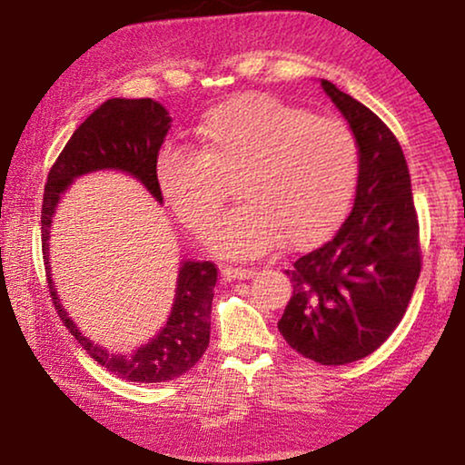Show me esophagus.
I'll list each match as a JSON object with an SVG mask.
<instances>
[{"label": "esophagus", "instance_id": "esophagus-1", "mask_svg": "<svg viewBox=\"0 0 465 465\" xmlns=\"http://www.w3.org/2000/svg\"><path fill=\"white\" fill-rule=\"evenodd\" d=\"M222 275L226 279H252L256 275L253 269H241V266H222Z\"/></svg>", "mask_w": 465, "mask_h": 465}]
</instances>
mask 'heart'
I'll use <instances>...</instances> for the list:
<instances>
[{
	"label": "heart",
	"mask_w": 465,
	"mask_h": 465,
	"mask_svg": "<svg viewBox=\"0 0 465 465\" xmlns=\"http://www.w3.org/2000/svg\"><path fill=\"white\" fill-rule=\"evenodd\" d=\"M201 150L167 145L156 161L163 194L183 224L205 237L228 182L245 203L213 228L228 258H256L283 239L302 245L328 232L349 209L360 175V143L339 118L247 93L203 116Z\"/></svg>",
	"instance_id": "heart-1"
}]
</instances>
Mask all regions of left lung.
Returning a JSON list of instances; mask_svg holds the SVG:
<instances>
[{
	"label": "left lung",
	"instance_id": "8db88e82",
	"mask_svg": "<svg viewBox=\"0 0 465 465\" xmlns=\"http://www.w3.org/2000/svg\"><path fill=\"white\" fill-rule=\"evenodd\" d=\"M322 88L358 137V188L334 237L285 271L294 292L277 328L304 358L341 366L377 351L402 322L421 272V245L396 135L332 82L322 80Z\"/></svg>",
	"mask_w": 465,
	"mask_h": 465
}]
</instances>
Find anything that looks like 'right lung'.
Here are the masks:
<instances>
[{
    "label": "right lung",
    "mask_w": 465,
    "mask_h": 465,
    "mask_svg": "<svg viewBox=\"0 0 465 465\" xmlns=\"http://www.w3.org/2000/svg\"><path fill=\"white\" fill-rule=\"evenodd\" d=\"M171 129V116L158 101L152 99H107L82 123L65 148L50 167L42 201V252L46 264V282L56 313L74 339L91 358L131 383H163L188 372L203 358L212 332V301L218 282L213 262H183L177 275L175 302L164 328L148 345L133 355H114L94 345L75 328L61 307L48 262L50 222L61 194L74 177L99 169H118L131 173L163 201L156 177V161L161 145Z\"/></svg>",
    "instance_id": "obj_1"
}]
</instances>
